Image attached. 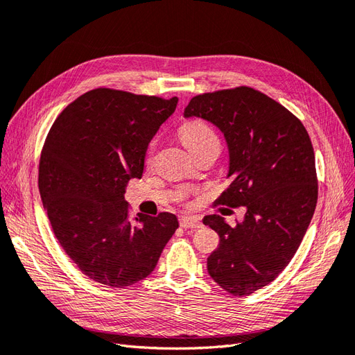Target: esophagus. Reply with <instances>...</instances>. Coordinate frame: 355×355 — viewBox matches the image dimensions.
<instances>
[{"label": "esophagus", "mask_w": 355, "mask_h": 355, "mask_svg": "<svg viewBox=\"0 0 355 355\" xmlns=\"http://www.w3.org/2000/svg\"><path fill=\"white\" fill-rule=\"evenodd\" d=\"M180 227L184 230H197L201 228L202 223L197 218H189V216H182L180 218Z\"/></svg>", "instance_id": "obj_1"}]
</instances>
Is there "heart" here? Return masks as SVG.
I'll return each instance as SVG.
<instances>
[{"label":"heart","instance_id":"1","mask_svg":"<svg viewBox=\"0 0 355 355\" xmlns=\"http://www.w3.org/2000/svg\"><path fill=\"white\" fill-rule=\"evenodd\" d=\"M179 137L191 154L207 145H219L218 135L214 133V130L207 123L201 120H192L185 123L180 127Z\"/></svg>","mask_w":355,"mask_h":355}]
</instances>
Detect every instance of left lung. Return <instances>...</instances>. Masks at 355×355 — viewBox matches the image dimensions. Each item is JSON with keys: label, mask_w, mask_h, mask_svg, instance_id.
Returning <instances> with one entry per match:
<instances>
[{"label": "left lung", "mask_w": 355, "mask_h": 355, "mask_svg": "<svg viewBox=\"0 0 355 355\" xmlns=\"http://www.w3.org/2000/svg\"><path fill=\"white\" fill-rule=\"evenodd\" d=\"M184 115L213 123L228 144L231 184L218 204L244 206L245 214L235 227L220 214L202 219L220 240L207 271L228 293L247 296L288 265L313 219L318 197L313 144L299 118L245 85L198 94Z\"/></svg>", "instance_id": "obj_1"}]
</instances>
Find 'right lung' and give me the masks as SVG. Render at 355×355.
Returning <instances> with one entry per match:
<instances>
[{
    "label": "right lung",
    "instance_id": "add662e5",
    "mask_svg": "<svg viewBox=\"0 0 355 355\" xmlns=\"http://www.w3.org/2000/svg\"><path fill=\"white\" fill-rule=\"evenodd\" d=\"M178 98L94 89L63 110L42 146L38 188L59 244L80 271L127 287L154 271L179 227L173 213L128 218V180Z\"/></svg>",
    "mask_w": 355,
    "mask_h": 355
}]
</instances>
